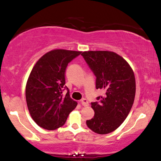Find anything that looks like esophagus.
Listing matches in <instances>:
<instances>
[{"label": "esophagus", "mask_w": 161, "mask_h": 161, "mask_svg": "<svg viewBox=\"0 0 161 161\" xmlns=\"http://www.w3.org/2000/svg\"><path fill=\"white\" fill-rule=\"evenodd\" d=\"M81 104L84 106H89V103H88V101H87L86 98H83L82 100H81Z\"/></svg>", "instance_id": "1"}]
</instances>
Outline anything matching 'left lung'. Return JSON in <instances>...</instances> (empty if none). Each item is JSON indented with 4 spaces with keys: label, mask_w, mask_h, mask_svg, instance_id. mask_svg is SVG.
<instances>
[{
    "label": "left lung",
    "mask_w": 161,
    "mask_h": 161,
    "mask_svg": "<svg viewBox=\"0 0 161 161\" xmlns=\"http://www.w3.org/2000/svg\"><path fill=\"white\" fill-rule=\"evenodd\" d=\"M96 77V89L105 91L98 101L91 103L94 117L86 121L88 127L99 135L117 130L129 114L135 96V78L130 65L110 51H87L81 54Z\"/></svg>",
    "instance_id": "obj_1"
}]
</instances>
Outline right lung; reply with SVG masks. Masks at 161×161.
<instances>
[{
  "label": "right lung",
  "mask_w": 161,
  "mask_h": 161,
  "mask_svg": "<svg viewBox=\"0 0 161 161\" xmlns=\"http://www.w3.org/2000/svg\"><path fill=\"white\" fill-rule=\"evenodd\" d=\"M81 53L54 49L42 57L32 68L26 86V100L31 117L39 127L48 130L62 127L77 106L65 86V75L68 63ZM65 89L68 91L63 96Z\"/></svg>",
  "instance_id": "1"
}]
</instances>
